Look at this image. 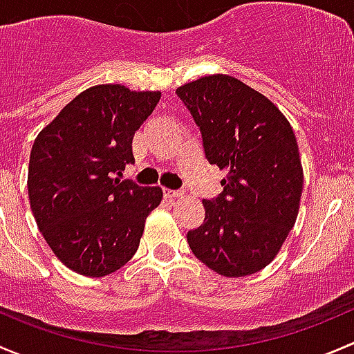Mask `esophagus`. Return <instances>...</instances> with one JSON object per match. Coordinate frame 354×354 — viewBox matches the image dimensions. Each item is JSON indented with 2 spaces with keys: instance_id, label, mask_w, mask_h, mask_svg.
Masks as SVG:
<instances>
[{
  "instance_id": "1",
  "label": "esophagus",
  "mask_w": 354,
  "mask_h": 354,
  "mask_svg": "<svg viewBox=\"0 0 354 354\" xmlns=\"http://www.w3.org/2000/svg\"><path fill=\"white\" fill-rule=\"evenodd\" d=\"M163 194H165L169 199H176V198H182V196H184V191H174V189H163Z\"/></svg>"
}]
</instances>
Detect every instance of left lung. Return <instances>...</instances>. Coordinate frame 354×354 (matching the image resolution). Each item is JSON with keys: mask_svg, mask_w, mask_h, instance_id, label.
<instances>
[{"mask_svg": "<svg viewBox=\"0 0 354 354\" xmlns=\"http://www.w3.org/2000/svg\"><path fill=\"white\" fill-rule=\"evenodd\" d=\"M176 93L201 131L207 162L228 172L223 192L203 201L206 216L187 232L189 247L218 274H254L297 221L304 170L293 129L268 97L233 76H203Z\"/></svg>", "mask_w": 354, "mask_h": 354, "instance_id": "left-lung-1", "label": "left lung"}]
</instances>
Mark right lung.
I'll return each mask as SVG.
<instances>
[{"label":"right lung","mask_w":354,"mask_h":354,"mask_svg":"<svg viewBox=\"0 0 354 354\" xmlns=\"http://www.w3.org/2000/svg\"><path fill=\"white\" fill-rule=\"evenodd\" d=\"M160 92L97 85L76 95L35 138L28 199L37 227L66 268L102 278L136 254L160 187L121 180L133 138Z\"/></svg>","instance_id":"right-lung-1"}]
</instances>
